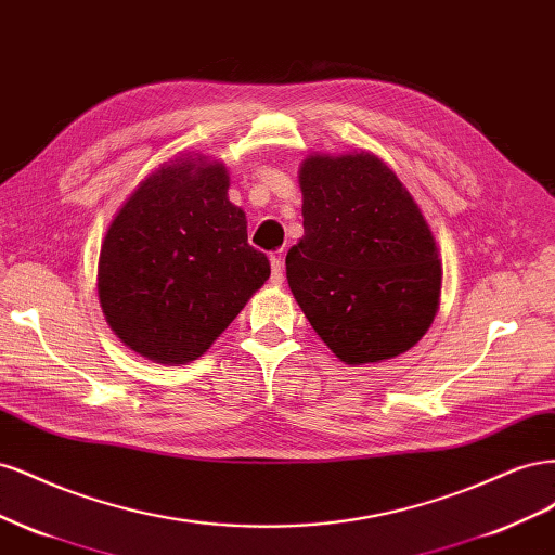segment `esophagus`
Listing matches in <instances>:
<instances>
[{"mask_svg":"<svg viewBox=\"0 0 555 555\" xmlns=\"http://www.w3.org/2000/svg\"><path fill=\"white\" fill-rule=\"evenodd\" d=\"M284 251L280 249V251H273L271 255V282L273 284H282V280H284Z\"/></svg>","mask_w":555,"mask_h":555,"instance_id":"1","label":"esophagus"}]
</instances>
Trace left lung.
Masks as SVG:
<instances>
[{
	"instance_id": "obj_1",
	"label": "left lung",
	"mask_w": 555,
	"mask_h": 555,
	"mask_svg": "<svg viewBox=\"0 0 555 555\" xmlns=\"http://www.w3.org/2000/svg\"><path fill=\"white\" fill-rule=\"evenodd\" d=\"M304 238L287 251L300 310L349 365L393 359L422 340L440 304L442 266L410 192L377 157H308Z\"/></svg>"
}]
</instances>
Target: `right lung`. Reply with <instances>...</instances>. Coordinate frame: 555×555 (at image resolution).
<instances>
[{
  "instance_id": "obj_1",
  "label": "right lung",
  "mask_w": 555,
  "mask_h": 555,
  "mask_svg": "<svg viewBox=\"0 0 555 555\" xmlns=\"http://www.w3.org/2000/svg\"><path fill=\"white\" fill-rule=\"evenodd\" d=\"M222 164L180 159L147 176L99 255V300L127 347L157 363H190L271 275L227 196Z\"/></svg>"
}]
</instances>
